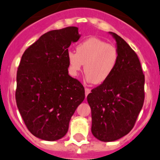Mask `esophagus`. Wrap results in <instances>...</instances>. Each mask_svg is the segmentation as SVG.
<instances>
[{"label": "esophagus", "instance_id": "obj_1", "mask_svg": "<svg viewBox=\"0 0 160 160\" xmlns=\"http://www.w3.org/2000/svg\"><path fill=\"white\" fill-rule=\"evenodd\" d=\"M85 97H87V95H88V94H89L90 92H91V90H90L89 88H85Z\"/></svg>", "mask_w": 160, "mask_h": 160}]
</instances>
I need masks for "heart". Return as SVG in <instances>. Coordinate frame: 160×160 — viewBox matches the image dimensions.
I'll return each instance as SVG.
<instances>
[{"mask_svg":"<svg viewBox=\"0 0 160 160\" xmlns=\"http://www.w3.org/2000/svg\"><path fill=\"white\" fill-rule=\"evenodd\" d=\"M67 60L71 75L76 76L85 65L87 81L98 85L108 79L114 72L118 53L112 44L90 38L77 45L76 52H68Z\"/></svg>","mask_w":160,"mask_h":160,"instance_id":"heart-1","label":"heart"}]
</instances>
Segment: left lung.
Masks as SVG:
<instances>
[{"label":"left lung","mask_w":160,"mask_h":160,"mask_svg":"<svg viewBox=\"0 0 160 160\" xmlns=\"http://www.w3.org/2000/svg\"><path fill=\"white\" fill-rule=\"evenodd\" d=\"M108 33L116 42V67L109 78L87 96L92 110V133L102 142L116 141L131 131L145 97V76L137 55L120 36Z\"/></svg>","instance_id":"left-lung-1"}]
</instances>
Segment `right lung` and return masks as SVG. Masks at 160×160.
Masks as SVG:
<instances>
[{
  "label": "right lung",
  "mask_w": 160,
  "mask_h": 160,
  "mask_svg": "<svg viewBox=\"0 0 160 160\" xmlns=\"http://www.w3.org/2000/svg\"><path fill=\"white\" fill-rule=\"evenodd\" d=\"M81 34L77 27L52 30L24 52L17 72L16 102L26 126L35 137L56 141L66 135L85 89L68 75L67 55Z\"/></svg>",
  "instance_id": "add662e5"
}]
</instances>
